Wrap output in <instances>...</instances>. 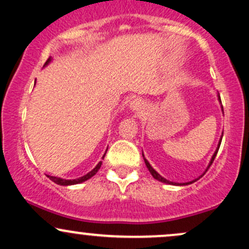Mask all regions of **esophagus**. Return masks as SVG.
<instances>
[{
  "label": "esophagus",
  "instance_id": "34e87169",
  "mask_svg": "<svg viewBox=\"0 0 249 249\" xmlns=\"http://www.w3.org/2000/svg\"><path fill=\"white\" fill-rule=\"evenodd\" d=\"M128 107H130L131 111H134V112H142L144 110V102L141 98H134L130 102Z\"/></svg>",
  "mask_w": 249,
  "mask_h": 249
}]
</instances>
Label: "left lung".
<instances>
[{
    "mask_svg": "<svg viewBox=\"0 0 249 249\" xmlns=\"http://www.w3.org/2000/svg\"><path fill=\"white\" fill-rule=\"evenodd\" d=\"M219 97V102H221L220 101V96H218ZM221 108H222V107H221ZM222 111H224V108H222ZM221 139H222V136H221V138H220V141H219V144H218V147H216V150H215V152H214V154L212 156V159H211V161H210V164H208V166H207V168H206V171L208 170V168H210V166L211 165H212V162L214 161V158H215V156H216V153H218V151H219V147H220V144H221ZM142 157H144V154H142ZM144 161H145V165H146V167L148 168V171H150V173L152 174V177L154 179H157V180H159V181H161V182H165V184H168V185H178V186H182V185H190V184H192V182H194V181H196V180H199L200 178H201L202 176H204L205 173H206V171H205L204 173H202V176H200L199 178H196V179H194V180H192V181H190V182H182V184H178V182H173V181H170V180H167V179H165L164 177H161L160 174H159L158 172H157L156 170H154V168L151 166L150 165V162H148L146 159H145V157H144Z\"/></svg>",
    "mask_w": 249,
    "mask_h": 249,
    "instance_id": "left-lung-1",
    "label": "left lung"
}]
</instances>
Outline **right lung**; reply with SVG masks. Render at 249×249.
I'll list each match as a JSON object with an SVG mask.
<instances>
[{
  "instance_id": "1",
  "label": "right lung",
  "mask_w": 249,
  "mask_h": 249,
  "mask_svg": "<svg viewBox=\"0 0 249 249\" xmlns=\"http://www.w3.org/2000/svg\"><path fill=\"white\" fill-rule=\"evenodd\" d=\"M50 62H51V57H50V58H48V61L45 62L44 67H47V65L49 64ZM105 153H107V152H105ZM105 153H104V156H103V159H104ZM101 166H102V161H99L98 164H97V166H96L95 168H93L92 171H90V172L85 174V176L81 177V178L72 179V180L57 178V177H51V176H48V177H49V179L53 180V181L55 182V184H57V185H61V186H69V185H76V184H81V182H83V181H87L88 179H90L91 177H93L97 172H98V170H99V168H101Z\"/></svg>"
}]
</instances>
